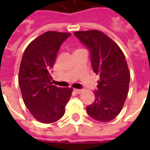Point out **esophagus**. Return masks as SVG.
Here are the masks:
<instances>
[{
    "label": "esophagus",
    "mask_w": 150,
    "mask_h": 150,
    "mask_svg": "<svg viewBox=\"0 0 150 150\" xmlns=\"http://www.w3.org/2000/svg\"><path fill=\"white\" fill-rule=\"evenodd\" d=\"M74 91H75V93H77V94H79V93H81L83 90L81 89H74Z\"/></svg>",
    "instance_id": "esophagus-1"
}]
</instances>
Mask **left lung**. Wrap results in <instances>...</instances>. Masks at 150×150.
<instances>
[{"label":"left lung","mask_w":150,"mask_h":150,"mask_svg":"<svg viewBox=\"0 0 150 150\" xmlns=\"http://www.w3.org/2000/svg\"><path fill=\"white\" fill-rule=\"evenodd\" d=\"M91 52L92 69L100 75L95 101L87 107L88 115L100 122L119 115L129 92L130 71L124 53L112 38L99 30L74 33Z\"/></svg>","instance_id":"8db88e82"}]
</instances>
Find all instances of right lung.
Listing matches in <instances>:
<instances>
[{
  "instance_id": "1",
  "label": "right lung",
  "mask_w": 150,
  "mask_h": 150,
  "mask_svg": "<svg viewBox=\"0 0 150 150\" xmlns=\"http://www.w3.org/2000/svg\"><path fill=\"white\" fill-rule=\"evenodd\" d=\"M70 33L47 31L32 41L21 61L18 83L25 106L38 121L51 124L61 119L73 91L52 84L51 70L60 46Z\"/></svg>"
}]
</instances>
